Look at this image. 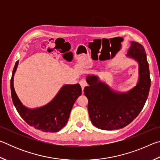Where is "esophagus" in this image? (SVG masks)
<instances>
[{
    "label": "esophagus",
    "instance_id": "esophagus-1",
    "mask_svg": "<svg viewBox=\"0 0 160 160\" xmlns=\"http://www.w3.org/2000/svg\"><path fill=\"white\" fill-rule=\"evenodd\" d=\"M79 83H80V86H81V88H82V90H84V88H85V87L87 86V82H86V80H81L80 82H79Z\"/></svg>",
    "mask_w": 160,
    "mask_h": 160
}]
</instances>
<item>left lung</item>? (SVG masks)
Returning a JSON list of instances; mask_svg holds the SVG:
<instances>
[{"instance_id":"obj_1","label":"left lung","mask_w":160,"mask_h":160,"mask_svg":"<svg viewBox=\"0 0 160 160\" xmlns=\"http://www.w3.org/2000/svg\"><path fill=\"white\" fill-rule=\"evenodd\" d=\"M128 56L138 61L140 75L137 86L129 92H114L97 76L87 78L89 86L84 93L88 99L91 122L97 128L108 131L124 128L139 115L148 99L151 80L145 48L132 42Z\"/></svg>"}]
</instances>
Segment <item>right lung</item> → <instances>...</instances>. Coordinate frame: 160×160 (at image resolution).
Wrapping results in <instances>:
<instances>
[{
  "mask_svg": "<svg viewBox=\"0 0 160 160\" xmlns=\"http://www.w3.org/2000/svg\"><path fill=\"white\" fill-rule=\"evenodd\" d=\"M18 64L16 62L10 80L11 96L14 106L23 120L30 126L44 132H57L66 126L75 102L82 94L79 84L66 85L61 88L52 101L37 109H29L23 106L13 87V75Z\"/></svg>",
  "mask_w": 160,
  "mask_h": 160,
  "instance_id": "right-lung-1",
  "label": "right lung"
}]
</instances>
